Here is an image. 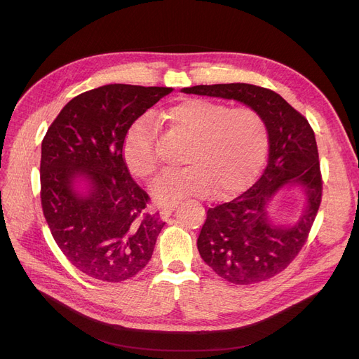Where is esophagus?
<instances>
[{"label":"esophagus","instance_id":"1","mask_svg":"<svg viewBox=\"0 0 359 359\" xmlns=\"http://www.w3.org/2000/svg\"><path fill=\"white\" fill-rule=\"evenodd\" d=\"M173 211H175V205L164 206V208L160 210V217H161V219H167L170 215H172Z\"/></svg>","mask_w":359,"mask_h":359}]
</instances>
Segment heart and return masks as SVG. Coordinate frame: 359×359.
Here are the masks:
<instances>
[{
	"mask_svg": "<svg viewBox=\"0 0 359 359\" xmlns=\"http://www.w3.org/2000/svg\"><path fill=\"white\" fill-rule=\"evenodd\" d=\"M167 118L175 130L191 138L184 156L189 165L154 182L157 202L170 205L187 196H210L215 191L218 196H230L256 177L268 149V126L256 109L191 99L170 109ZM123 158L138 179L148 180L157 173L160 160L153 118L144 116L129 129Z\"/></svg>",
	"mask_w": 359,
	"mask_h": 359,
	"instance_id": "b5f03b06",
	"label": "heart"
}]
</instances>
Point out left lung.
I'll return each instance as SVG.
<instances>
[{
    "instance_id": "8db88e82",
    "label": "left lung",
    "mask_w": 359,
    "mask_h": 359,
    "mask_svg": "<svg viewBox=\"0 0 359 359\" xmlns=\"http://www.w3.org/2000/svg\"><path fill=\"white\" fill-rule=\"evenodd\" d=\"M187 94L234 99L263 116L268 126L269 160L257 182L236 199L206 212L198 237L203 262L236 285L268 280L287 269L303 249L323 194L318 151L309 121L278 93L246 83L195 86ZM287 182L305 186L308 208L292 228L273 226L266 205Z\"/></svg>"
}]
</instances>
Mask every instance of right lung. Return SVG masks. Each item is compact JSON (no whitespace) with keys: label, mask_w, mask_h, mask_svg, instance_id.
I'll list each match as a JSON object with an SVG mask.
<instances>
[{"label":"right lung","mask_w":359,"mask_h":359,"mask_svg":"<svg viewBox=\"0 0 359 359\" xmlns=\"http://www.w3.org/2000/svg\"><path fill=\"white\" fill-rule=\"evenodd\" d=\"M170 87L107 84L79 94L42 141L41 201L53 240L80 272L104 282L135 276L164 227L123 158L129 128ZM88 180L86 194L74 189Z\"/></svg>","instance_id":"add662e5"}]
</instances>
